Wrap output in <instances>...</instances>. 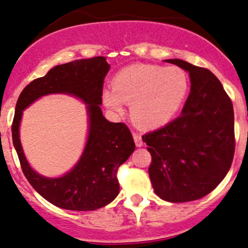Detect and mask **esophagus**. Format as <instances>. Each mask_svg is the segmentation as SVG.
I'll list each match as a JSON object with an SVG mask.
<instances>
[{
  "mask_svg": "<svg viewBox=\"0 0 248 248\" xmlns=\"http://www.w3.org/2000/svg\"><path fill=\"white\" fill-rule=\"evenodd\" d=\"M133 138H134V142H135L136 147H141L143 144V141H142V138L140 134L138 133H134L133 134Z\"/></svg>",
  "mask_w": 248,
  "mask_h": 248,
  "instance_id": "obj_1",
  "label": "esophagus"
}]
</instances>
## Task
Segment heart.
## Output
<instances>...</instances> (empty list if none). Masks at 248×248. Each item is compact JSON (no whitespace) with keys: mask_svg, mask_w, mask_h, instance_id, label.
<instances>
[{"mask_svg":"<svg viewBox=\"0 0 248 248\" xmlns=\"http://www.w3.org/2000/svg\"><path fill=\"white\" fill-rule=\"evenodd\" d=\"M114 90H105L107 107L121 113L132 104L130 114L139 126L157 128L169 122L186 100L190 78L179 66L133 65L121 70L113 81Z\"/></svg>","mask_w":248,"mask_h":248,"instance_id":"b5f03b06","label":"heart"}]
</instances>
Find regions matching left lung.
<instances>
[{
  "instance_id": "obj_1",
  "label": "left lung",
  "mask_w": 248,
  "mask_h": 248,
  "mask_svg": "<svg viewBox=\"0 0 248 248\" xmlns=\"http://www.w3.org/2000/svg\"><path fill=\"white\" fill-rule=\"evenodd\" d=\"M166 62L189 72L191 91L181 115L142 140L152 155L148 172L156 195L184 203L206 196L229 172L235 148L234 113L211 71L181 59Z\"/></svg>"
}]
</instances>
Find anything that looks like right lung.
<instances>
[{"label": "right lung", "mask_w": 248, "mask_h": 248, "mask_svg": "<svg viewBox=\"0 0 248 248\" xmlns=\"http://www.w3.org/2000/svg\"><path fill=\"white\" fill-rule=\"evenodd\" d=\"M109 67L101 56L57 65L44 77L27 85L17 100L11 133L22 171L43 198L62 209L93 211L114 201L120 190L116 172L135 149L129 128L122 122H109L102 115V86ZM52 93L81 98L88 105L90 121L81 160L71 172L58 179L44 178L33 172L19 141L23 110L38 97Z\"/></svg>", "instance_id": "1"}]
</instances>
